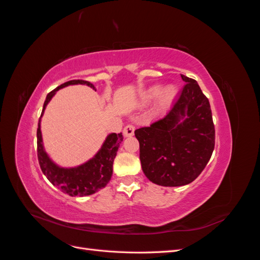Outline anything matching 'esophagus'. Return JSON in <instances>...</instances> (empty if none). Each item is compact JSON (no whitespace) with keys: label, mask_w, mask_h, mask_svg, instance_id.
Masks as SVG:
<instances>
[{"label":"esophagus","mask_w":260,"mask_h":260,"mask_svg":"<svg viewBox=\"0 0 260 260\" xmlns=\"http://www.w3.org/2000/svg\"><path fill=\"white\" fill-rule=\"evenodd\" d=\"M123 136L124 137H132L133 135H135V125L132 124H127L125 127L123 128Z\"/></svg>","instance_id":"34e87169"}]
</instances>
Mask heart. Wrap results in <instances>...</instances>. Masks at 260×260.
<instances>
[{
  "label": "heart",
  "mask_w": 260,
  "mask_h": 260,
  "mask_svg": "<svg viewBox=\"0 0 260 260\" xmlns=\"http://www.w3.org/2000/svg\"><path fill=\"white\" fill-rule=\"evenodd\" d=\"M177 92L178 89L175 84H168L167 86H165L162 90L160 89L159 85H154L144 93L143 101L145 103H148V102H151L156 96H158V94H160V105L166 106L175 99V96L177 95Z\"/></svg>",
  "instance_id": "b5f03b06"
}]
</instances>
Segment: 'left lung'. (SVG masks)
Wrapping results in <instances>:
<instances>
[{
	"label": "left lung",
	"instance_id": "8db88e82",
	"mask_svg": "<svg viewBox=\"0 0 260 260\" xmlns=\"http://www.w3.org/2000/svg\"><path fill=\"white\" fill-rule=\"evenodd\" d=\"M169 114L135 131L146 178L161 186L191 183L206 167L215 148V125L208 99L192 78Z\"/></svg>",
	"mask_w": 260,
	"mask_h": 260
}]
</instances>
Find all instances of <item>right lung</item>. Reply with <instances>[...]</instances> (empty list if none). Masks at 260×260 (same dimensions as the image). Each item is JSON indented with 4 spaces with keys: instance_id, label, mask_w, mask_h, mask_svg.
I'll return each instance as SVG.
<instances>
[{
    "instance_id": "1",
    "label": "right lung",
    "mask_w": 260,
    "mask_h": 260,
    "mask_svg": "<svg viewBox=\"0 0 260 260\" xmlns=\"http://www.w3.org/2000/svg\"><path fill=\"white\" fill-rule=\"evenodd\" d=\"M70 84H85L93 90H95L91 82L84 80H70L62 83L46 95L41 117L43 116L46 105L49 104V102L55 95V93L59 89L65 88V86ZM41 117L39 119L37 130V152L41 170L50 182L70 196L91 195L101 190V188L105 187L112 178L113 162L117 155L118 147H119L123 140L121 133H118V135L111 133V135H108L100 151L90 160L74 168H62L53 162L49 155L44 151L40 125Z\"/></svg>"
}]
</instances>
